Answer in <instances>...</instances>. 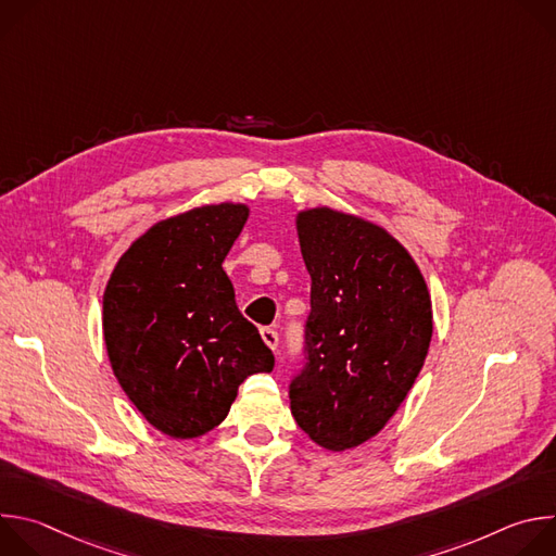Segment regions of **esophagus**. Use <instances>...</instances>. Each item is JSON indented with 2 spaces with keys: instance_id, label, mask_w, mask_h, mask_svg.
Wrapping results in <instances>:
<instances>
[{
  "instance_id": "1",
  "label": "esophagus",
  "mask_w": 556,
  "mask_h": 556,
  "mask_svg": "<svg viewBox=\"0 0 556 556\" xmlns=\"http://www.w3.org/2000/svg\"><path fill=\"white\" fill-rule=\"evenodd\" d=\"M262 339H264V343L275 352L277 350V345H279V337H277V332L273 330V328H262Z\"/></svg>"
}]
</instances>
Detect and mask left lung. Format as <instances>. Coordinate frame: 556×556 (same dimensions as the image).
<instances>
[{
	"label": "left lung",
	"mask_w": 556,
	"mask_h": 556,
	"mask_svg": "<svg viewBox=\"0 0 556 556\" xmlns=\"http://www.w3.org/2000/svg\"><path fill=\"white\" fill-rule=\"evenodd\" d=\"M312 279L307 365L290 384V412L328 451L371 440L414 387L433 334L427 281L380 224L332 206L294 217Z\"/></svg>",
	"instance_id": "8db88e82"
}]
</instances>
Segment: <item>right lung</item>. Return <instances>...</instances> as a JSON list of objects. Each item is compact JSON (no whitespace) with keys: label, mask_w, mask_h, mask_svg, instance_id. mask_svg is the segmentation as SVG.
Masks as SVG:
<instances>
[{"label":"right lung","mask_w":556,"mask_h":556,"mask_svg":"<svg viewBox=\"0 0 556 556\" xmlns=\"http://www.w3.org/2000/svg\"><path fill=\"white\" fill-rule=\"evenodd\" d=\"M249 204H202L155 222L116 262L103 292L112 371L142 418L191 440L215 429L273 352L235 305L222 262Z\"/></svg>","instance_id":"right-lung-1"}]
</instances>
